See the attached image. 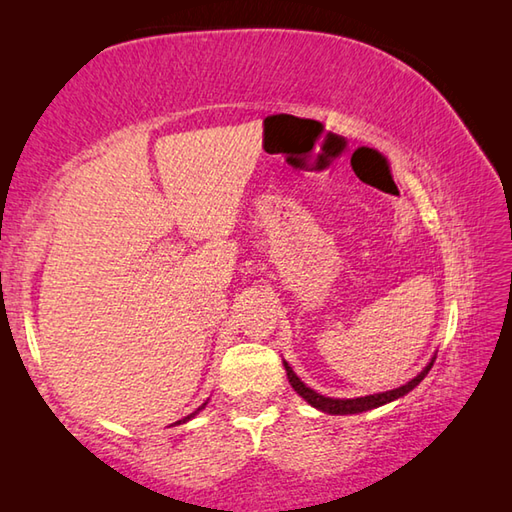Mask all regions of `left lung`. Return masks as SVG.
<instances>
[{"mask_svg": "<svg viewBox=\"0 0 512 512\" xmlns=\"http://www.w3.org/2000/svg\"><path fill=\"white\" fill-rule=\"evenodd\" d=\"M431 366H433V359H431L429 366L420 372L418 377L411 379L409 384L395 388V391H386V393H377V395H368V397H357V400H334V397L320 395V393H316V391H311L309 386L302 384L300 377L296 375V372L291 370L289 363L284 361V368H287V377H289V381H291V386L296 388V393L305 397V400H307L311 406H316V409L325 411V413H332V415L363 413V411L377 409V406L386 404V402H393V400H397V397H402V395H406L409 391H413V388L418 386L424 377H427V372L431 370Z\"/></svg>", "mask_w": 512, "mask_h": 512, "instance_id": "left-lung-1", "label": "left lung"}]
</instances>
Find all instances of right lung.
Returning a JSON list of instances; mask_svg holds the SVG:
<instances>
[{
  "label": "right lung",
  "instance_id": "obj_1",
  "mask_svg": "<svg viewBox=\"0 0 512 512\" xmlns=\"http://www.w3.org/2000/svg\"><path fill=\"white\" fill-rule=\"evenodd\" d=\"M201 409H203V406H201ZM201 409H198V411H201ZM189 418H192V415H187V418H185V420H180V422H187Z\"/></svg>",
  "mask_w": 512,
  "mask_h": 512
}]
</instances>
